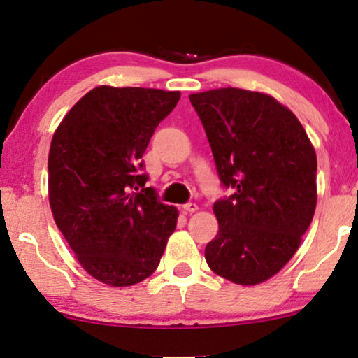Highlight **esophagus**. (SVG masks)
<instances>
[{
  "instance_id": "1",
  "label": "esophagus",
  "mask_w": 358,
  "mask_h": 358,
  "mask_svg": "<svg viewBox=\"0 0 358 358\" xmlns=\"http://www.w3.org/2000/svg\"><path fill=\"white\" fill-rule=\"evenodd\" d=\"M182 208H184V212H185V213H194V212H197V210H199V207H197V203H192V202L185 203Z\"/></svg>"
}]
</instances>
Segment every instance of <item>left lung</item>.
<instances>
[{"instance_id":"left-lung-1","label":"left lung","mask_w":358,"mask_h":358,"mask_svg":"<svg viewBox=\"0 0 358 358\" xmlns=\"http://www.w3.org/2000/svg\"><path fill=\"white\" fill-rule=\"evenodd\" d=\"M220 180L234 189L213 203L218 234L208 267L239 285H257L300 248L316 208V153L295 114L272 96L220 87L189 96Z\"/></svg>"}]
</instances>
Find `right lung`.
<instances>
[{"label": "right lung", "mask_w": 358, "mask_h": 358, "mask_svg": "<svg viewBox=\"0 0 358 358\" xmlns=\"http://www.w3.org/2000/svg\"><path fill=\"white\" fill-rule=\"evenodd\" d=\"M179 97V91L97 86L53 134V218L83 268L106 285L130 287L150 277L176 229L178 208L146 187L141 158Z\"/></svg>", "instance_id": "right-lung-1"}]
</instances>
